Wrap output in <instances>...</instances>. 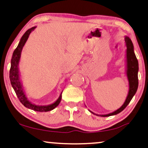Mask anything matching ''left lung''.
Wrapping results in <instances>:
<instances>
[{"mask_svg":"<svg viewBox=\"0 0 148 148\" xmlns=\"http://www.w3.org/2000/svg\"><path fill=\"white\" fill-rule=\"evenodd\" d=\"M125 43L126 46V50H125V74H126L127 80L129 84V90L128 94L126 97L124 103L121 106L120 108L116 110V111L111 112L110 114H103V115H98V114H94L93 112L88 110L91 113L96 114V116H100L102 117H108L110 116L116 115L123 111L125 108V107L129 104L132 98L135 95L136 92H137L138 88V61L136 58L135 53H134V47L132 43L131 39L128 36H125Z\"/></svg>","mask_w":148,"mask_h":148,"instance_id":"left-lung-1","label":"left lung"}]
</instances>
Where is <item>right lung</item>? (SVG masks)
Masks as SVG:
<instances>
[{
    "label": "right lung",
    "mask_w": 148,
    "mask_h": 148,
    "mask_svg": "<svg viewBox=\"0 0 148 148\" xmlns=\"http://www.w3.org/2000/svg\"><path fill=\"white\" fill-rule=\"evenodd\" d=\"M36 26H33L31 28L28 29L27 31L21 37L20 42L18 45L16 49L13 52L12 58L10 62V80L11 85L14 89L15 93L18 98L20 102L25 106L26 108L30 110H34L36 112H48L52 110L55 108L57 107L60 103L62 99V93L59 96V98L50 104L48 105H37L32 103L28 100L26 96L24 87L21 80V73L19 71V62L21 56V52L23 48L25 46L26 42L29 37L30 33L33 31Z\"/></svg>",
    "instance_id": "right-lung-1"
}]
</instances>
